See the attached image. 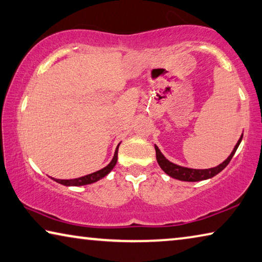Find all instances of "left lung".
Listing matches in <instances>:
<instances>
[{
	"label": "left lung",
	"mask_w": 262,
	"mask_h": 262,
	"mask_svg": "<svg viewBox=\"0 0 262 262\" xmlns=\"http://www.w3.org/2000/svg\"><path fill=\"white\" fill-rule=\"evenodd\" d=\"M243 136L238 140V143L233 148L232 154L228 156V158L226 160H224L223 163L218 166L215 167H211V168H205V170H195V168H188V167H184V166H179V165L177 164H173L171 163L170 160H167L165 158L164 155L160 152V150L158 148L157 145H155V148H156V158H157V162H158L159 166L162 167V170L168 174L172 178L174 179H178V180H182V182H200V180H206V179H210L212 177H214L218 174L219 172H221L224 170L225 167L227 166L228 163L231 162L232 157L234 156L236 148L239 147V145L241 143V139H243Z\"/></svg>",
	"instance_id": "8db88e82"
}]
</instances>
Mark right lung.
I'll return each instance as SVG.
<instances>
[{
  "label": "right lung",
  "mask_w": 262,
  "mask_h": 262,
  "mask_svg": "<svg viewBox=\"0 0 262 262\" xmlns=\"http://www.w3.org/2000/svg\"><path fill=\"white\" fill-rule=\"evenodd\" d=\"M119 145H120V143L117 145V147H116L114 158H112L111 162L108 163L105 167H103L102 170L96 171L94 173H90V174H86L84 177H79V178H76V179H55V178H51V179H54L56 183L64 185V186H83V185H89V184L98 182V180H100L105 176H107L108 173L111 172L112 168L115 167V165H116V163H117V159H118Z\"/></svg>",
  "instance_id": "1"
}]
</instances>
